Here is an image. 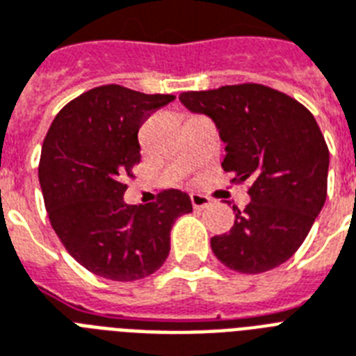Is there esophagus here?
I'll list each match as a JSON object with an SVG mask.
<instances>
[{"instance_id": "1", "label": "esophagus", "mask_w": 356, "mask_h": 356, "mask_svg": "<svg viewBox=\"0 0 356 356\" xmlns=\"http://www.w3.org/2000/svg\"><path fill=\"white\" fill-rule=\"evenodd\" d=\"M191 202H193V207H195V209H204V207H207L209 204H211V198H209V196L198 195V193H193Z\"/></svg>"}]
</instances>
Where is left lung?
I'll return each instance as SVG.
<instances>
[{
  "label": "left lung",
  "instance_id": "8db88e82",
  "mask_svg": "<svg viewBox=\"0 0 356 356\" xmlns=\"http://www.w3.org/2000/svg\"><path fill=\"white\" fill-rule=\"evenodd\" d=\"M180 101L215 121L232 181H250L252 202L243 211L233 207V227L211 238L213 254L241 274L283 264L325 204L329 149L314 115L291 95L254 82L184 92Z\"/></svg>",
  "mask_w": 356,
  "mask_h": 356
}]
</instances>
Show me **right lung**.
I'll return each mask as SVG.
<instances>
[{"label": "right lung", "mask_w": 356, "mask_h": 356, "mask_svg": "<svg viewBox=\"0 0 356 356\" xmlns=\"http://www.w3.org/2000/svg\"><path fill=\"white\" fill-rule=\"evenodd\" d=\"M175 95L119 84L88 90L56 113L42 145L38 180L49 222L76 263L112 281L154 274L170 250V227L193 211L191 198L167 189L147 206L123 195L141 161L138 132Z\"/></svg>", "instance_id": "right-lung-1"}]
</instances>
